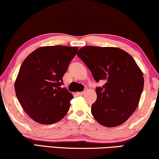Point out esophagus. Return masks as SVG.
Masks as SVG:
<instances>
[{
    "label": "esophagus",
    "instance_id": "obj_1",
    "mask_svg": "<svg viewBox=\"0 0 159 159\" xmlns=\"http://www.w3.org/2000/svg\"><path fill=\"white\" fill-rule=\"evenodd\" d=\"M84 94H85V92H78V93H77L78 95H79V96L84 95Z\"/></svg>",
    "mask_w": 159,
    "mask_h": 159
}]
</instances>
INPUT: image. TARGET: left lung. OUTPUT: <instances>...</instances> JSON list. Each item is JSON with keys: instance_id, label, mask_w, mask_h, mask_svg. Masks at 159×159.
<instances>
[{"instance_id": "left-lung-1", "label": "left lung", "mask_w": 159, "mask_h": 159, "mask_svg": "<svg viewBox=\"0 0 159 159\" xmlns=\"http://www.w3.org/2000/svg\"><path fill=\"white\" fill-rule=\"evenodd\" d=\"M77 56L91 71L94 79L105 84L96 88L92 104L94 118L106 127L120 125L138 106L144 88L143 74L135 60L123 50L86 46Z\"/></svg>"}]
</instances>
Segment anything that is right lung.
Here are the masks:
<instances>
[{"instance_id": "obj_1", "label": "right lung", "mask_w": 159, "mask_h": 159, "mask_svg": "<svg viewBox=\"0 0 159 159\" xmlns=\"http://www.w3.org/2000/svg\"><path fill=\"white\" fill-rule=\"evenodd\" d=\"M77 47L39 48L26 57L15 84L16 95L24 111L40 124L59 122L69 111L73 95L61 88Z\"/></svg>"}]
</instances>
